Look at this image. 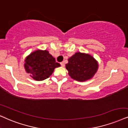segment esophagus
Listing matches in <instances>:
<instances>
[{
    "label": "esophagus",
    "instance_id": "1",
    "mask_svg": "<svg viewBox=\"0 0 128 128\" xmlns=\"http://www.w3.org/2000/svg\"><path fill=\"white\" fill-rule=\"evenodd\" d=\"M60 64H61V66H62V67H64V66H65V63H64V62H61L60 63Z\"/></svg>",
    "mask_w": 128,
    "mask_h": 128
}]
</instances>
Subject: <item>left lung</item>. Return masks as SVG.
Masks as SVG:
<instances>
[{
    "instance_id": "obj_1",
    "label": "left lung",
    "mask_w": 128,
    "mask_h": 128,
    "mask_svg": "<svg viewBox=\"0 0 128 128\" xmlns=\"http://www.w3.org/2000/svg\"><path fill=\"white\" fill-rule=\"evenodd\" d=\"M66 68L71 78L83 82L94 77L98 68V64L89 54L77 52L68 60Z\"/></svg>"
}]
</instances>
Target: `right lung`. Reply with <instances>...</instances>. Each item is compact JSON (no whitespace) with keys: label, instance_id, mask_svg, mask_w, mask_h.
<instances>
[{"label":"right lung","instance_id":"right-lung-1","mask_svg":"<svg viewBox=\"0 0 128 128\" xmlns=\"http://www.w3.org/2000/svg\"><path fill=\"white\" fill-rule=\"evenodd\" d=\"M60 66L47 50H41L30 53L25 58L24 63L26 72L36 81H42L48 78L54 69Z\"/></svg>","mask_w":128,"mask_h":128}]
</instances>
